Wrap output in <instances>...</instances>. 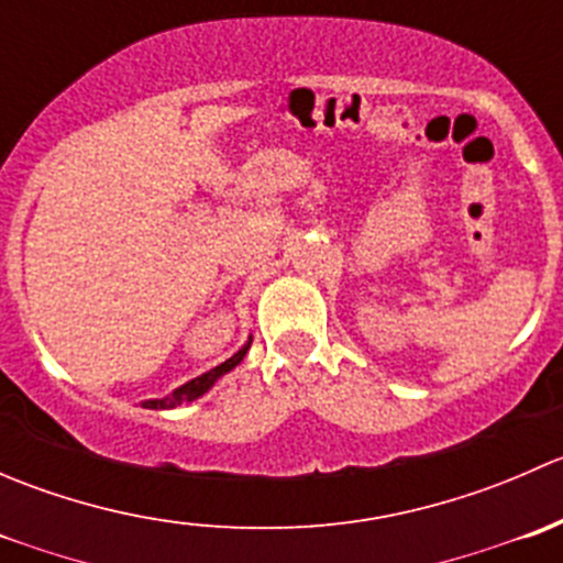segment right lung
Listing matches in <instances>:
<instances>
[{"label": "right lung", "mask_w": 563, "mask_h": 563, "mask_svg": "<svg viewBox=\"0 0 563 563\" xmlns=\"http://www.w3.org/2000/svg\"><path fill=\"white\" fill-rule=\"evenodd\" d=\"M250 343H253V338H250L247 343L242 345V349L236 351L234 356H231V360H225L223 365L212 367V371L203 373V376H198V378H192V382L181 384L179 389H174L172 395L161 397V400H144V402H141V406H144V408H176V406H181V402H192V400H198V397H201L203 391H209V389L214 387V382H218L220 376H225V373H229V371H234V367L240 365L242 360H245V354H247Z\"/></svg>", "instance_id": "obj_1"}]
</instances>
